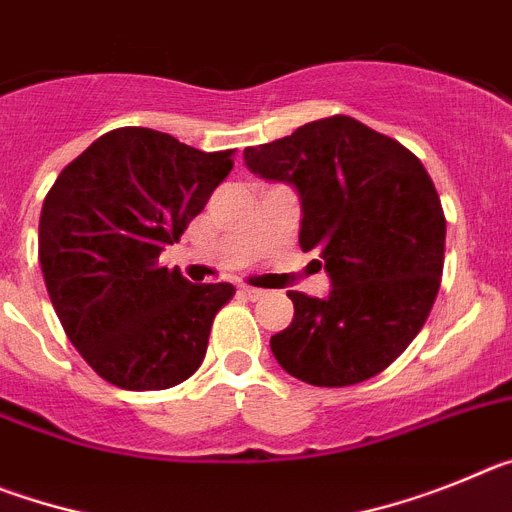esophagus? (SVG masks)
Returning <instances> with one entry per match:
<instances>
[{
    "mask_svg": "<svg viewBox=\"0 0 512 512\" xmlns=\"http://www.w3.org/2000/svg\"><path fill=\"white\" fill-rule=\"evenodd\" d=\"M238 292H241V295H246L248 300H261V297L266 295L264 289H256V287H248V284H243L241 289H238Z\"/></svg>",
    "mask_w": 512,
    "mask_h": 512,
    "instance_id": "obj_1",
    "label": "esophagus"
}]
</instances>
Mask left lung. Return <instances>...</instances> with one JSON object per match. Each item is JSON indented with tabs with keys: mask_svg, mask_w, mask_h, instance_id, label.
Returning <instances> with one entry per match:
<instances>
[{
	"mask_svg": "<svg viewBox=\"0 0 512 512\" xmlns=\"http://www.w3.org/2000/svg\"><path fill=\"white\" fill-rule=\"evenodd\" d=\"M243 161L295 187L300 246L320 253L333 287L323 300L289 292L295 318L271 336L274 359L315 387L377 377L418 336L441 287L446 217L425 166L346 115L246 148Z\"/></svg>",
	"mask_w": 512,
	"mask_h": 512,
	"instance_id": "left-lung-1",
	"label": "left lung"
}]
</instances>
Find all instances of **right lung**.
I'll use <instances>...</instances> for the list:
<instances>
[{
  "label": "right lung",
  "instance_id": "1",
  "mask_svg": "<svg viewBox=\"0 0 512 512\" xmlns=\"http://www.w3.org/2000/svg\"><path fill=\"white\" fill-rule=\"evenodd\" d=\"M151 128L102 135L58 174L43 202L38 256L76 351L122 390H169L200 369L233 284H192L158 266L164 246L233 169Z\"/></svg>",
  "mask_w": 512,
  "mask_h": 512
}]
</instances>
